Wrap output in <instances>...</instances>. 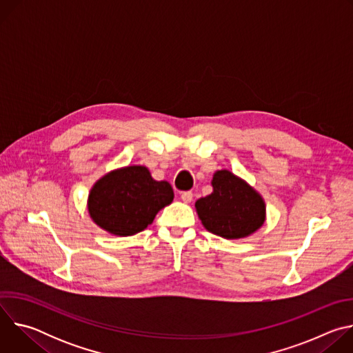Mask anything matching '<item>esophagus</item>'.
Segmentation results:
<instances>
[{
  "label": "esophagus",
  "instance_id": "1",
  "mask_svg": "<svg viewBox=\"0 0 353 353\" xmlns=\"http://www.w3.org/2000/svg\"><path fill=\"white\" fill-rule=\"evenodd\" d=\"M180 198H181L183 203H185V204H190L191 201H192V192H191V191H184V192H181Z\"/></svg>",
  "mask_w": 353,
  "mask_h": 353
}]
</instances>
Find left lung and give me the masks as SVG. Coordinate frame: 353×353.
Wrapping results in <instances>:
<instances>
[{
    "mask_svg": "<svg viewBox=\"0 0 353 353\" xmlns=\"http://www.w3.org/2000/svg\"><path fill=\"white\" fill-rule=\"evenodd\" d=\"M212 192L195 201V211L204 228L223 239H244L265 222V201L245 180L230 170H218Z\"/></svg>",
    "mask_w": 353,
    "mask_h": 353,
    "instance_id": "8db88e82",
    "label": "left lung"
}]
</instances>
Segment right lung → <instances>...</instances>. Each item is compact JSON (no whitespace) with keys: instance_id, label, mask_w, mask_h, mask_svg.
<instances>
[{"instance_id":"obj_1","label":"right lung","mask_w":353,"mask_h":353,"mask_svg":"<svg viewBox=\"0 0 353 353\" xmlns=\"http://www.w3.org/2000/svg\"><path fill=\"white\" fill-rule=\"evenodd\" d=\"M173 198L168 181H158L148 168L132 165L112 170L93 184L88 212L100 229L127 237L146 229Z\"/></svg>"}]
</instances>
